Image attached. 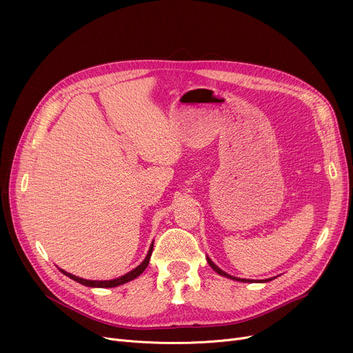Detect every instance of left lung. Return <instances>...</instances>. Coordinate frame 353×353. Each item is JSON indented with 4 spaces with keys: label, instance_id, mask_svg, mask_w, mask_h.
<instances>
[{
    "label": "left lung",
    "instance_id": "8db88e82",
    "mask_svg": "<svg viewBox=\"0 0 353 353\" xmlns=\"http://www.w3.org/2000/svg\"><path fill=\"white\" fill-rule=\"evenodd\" d=\"M208 263L212 266V269H213L214 272H217V273H219V274H221V276H226V277H230V279H234V281H240V282H249V283H250V282H253V281H249V279H237V277H233V276L228 274L226 272H223V270H221V269H219V268H217V266H216V265H214V263L210 261L209 257H208ZM268 281H272V279H266L265 282H268Z\"/></svg>",
    "mask_w": 353,
    "mask_h": 353
}]
</instances>
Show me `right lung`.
I'll return each mask as SVG.
<instances>
[{
  "label": "right lung",
  "mask_w": 353,
  "mask_h": 353,
  "mask_svg": "<svg viewBox=\"0 0 353 353\" xmlns=\"http://www.w3.org/2000/svg\"><path fill=\"white\" fill-rule=\"evenodd\" d=\"M152 252H153V245L150 246V250H148L145 259H144L143 263H141L140 266H137V268L133 269L132 272H128L127 274H124V276H121V277H117V279H113V281H85V279H81V277L70 274V273H67V272H64V270H61V272H63L65 276H68L70 279L76 281V282H79V283H81V285H84V286H90V288H116V286H120V285H123V283H125V282L133 281V279H136L137 276H140V274L144 272V269L148 266V261H150Z\"/></svg>",
  "instance_id": "add662e5"
}]
</instances>
